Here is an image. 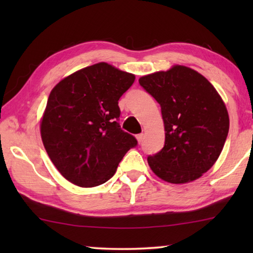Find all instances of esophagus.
Listing matches in <instances>:
<instances>
[{
  "label": "esophagus",
  "instance_id": "esophagus-1",
  "mask_svg": "<svg viewBox=\"0 0 253 253\" xmlns=\"http://www.w3.org/2000/svg\"><path fill=\"white\" fill-rule=\"evenodd\" d=\"M136 138H137V140H138V143L140 144L143 142V139H144V134H138L136 136Z\"/></svg>",
  "mask_w": 253,
  "mask_h": 253
}]
</instances>
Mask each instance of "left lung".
Returning a JSON list of instances; mask_svg holds the SVG:
<instances>
[{
  "label": "left lung",
  "mask_w": 253,
  "mask_h": 253,
  "mask_svg": "<svg viewBox=\"0 0 253 253\" xmlns=\"http://www.w3.org/2000/svg\"><path fill=\"white\" fill-rule=\"evenodd\" d=\"M161 105L164 147L149 155V168L173 184L194 181L219 158L229 132V115L211 83L191 68L174 66L139 78Z\"/></svg>",
  "instance_id": "obj_1"
}]
</instances>
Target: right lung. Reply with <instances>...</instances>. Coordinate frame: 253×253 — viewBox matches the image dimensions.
<instances>
[{
    "label": "right lung",
    "mask_w": 253,
    "mask_h": 253,
    "mask_svg": "<svg viewBox=\"0 0 253 253\" xmlns=\"http://www.w3.org/2000/svg\"><path fill=\"white\" fill-rule=\"evenodd\" d=\"M135 76L106 62L66 77L51 90L41 138L63 177L81 187L104 184L137 140L124 131L118 100Z\"/></svg>",
    "instance_id": "1"
}]
</instances>
